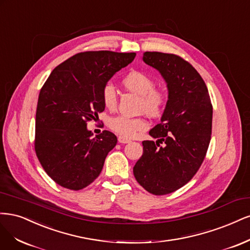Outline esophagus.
Returning a JSON list of instances; mask_svg holds the SVG:
<instances>
[{
	"label": "esophagus",
	"instance_id": "esophagus-1",
	"mask_svg": "<svg viewBox=\"0 0 250 250\" xmlns=\"http://www.w3.org/2000/svg\"><path fill=\"white\" fill-rule=\"evenodd\" d=\"M118 141H119V143H128V142H131L130 139L125 138V137H124V136H119L118 137Z\"/></svg>",
	"mask_w": 250,
	"mask_h": 250
}]
</instances>
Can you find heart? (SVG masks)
Listing matches in <instances>:
<instances>
[{"label":"heart","mask_w":250,"mask_h":250,"mask_svg":"<svg viewBox=\"0 0 250 250\" xmlns=\"http://www.w3.org/2000/svg\"><path fill=\"white\" fill-rule=\"evenodd\" d=\"M122 84L125 89L140 95L139 109L149 116L157 117L162 114L168 95L165 89L155 86L151 76L141 70H131L123 78ZM102 100L104 106L109 110L114 109L117 104L115 87L107 83L102 90ZM109 126L114 132L125 136L133 137L137 133L147 127L146 120L142 117H130L126 115H117L109 119Z\"/></svg>","instance_id":"1"}]
</instances>
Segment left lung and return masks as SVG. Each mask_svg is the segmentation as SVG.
<instances>
[{
  "label": "left lung",
  "instance_id": "left-lung-1",
  "mask_svg": "<svg viewBox=\"0 0 250 250\" xmlns=\"http://www.w3.org/2000/svg\"><path fill=\"white\" fill-rule=\"evenodd\" d=\"M143 61L161 72L169 94L161 123L149 131L159 139L142 142L143 154L133 172L147 192L165 195L185 186L203 164L211 141L213 107L205 81L188 61L160 52L143 53Z\"/></svg>",
  "mask_w": 250,
  "mask_h": 250
}]
</instances>
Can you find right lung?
I'll list each match as a JSON object with an SVG mask.
<instances>
[{"instance_id":"add662e5","label":"right lung","mask_w":250,"mask_h":250,"mask_svg":"<svg viewBox=\"0 0 250 250\" xmlns=\"http://www.w3.org/2000/svg\"><path fill=\"white\" fill-rule=\"evenodd\" d=\"M135 56L78 53L55 67L40 89L34 148L44 171L59 186L78 191L100 175L117 138L109 131L92 137L86 126L104 110V86Z\"/></svg>"}]
</instances>
